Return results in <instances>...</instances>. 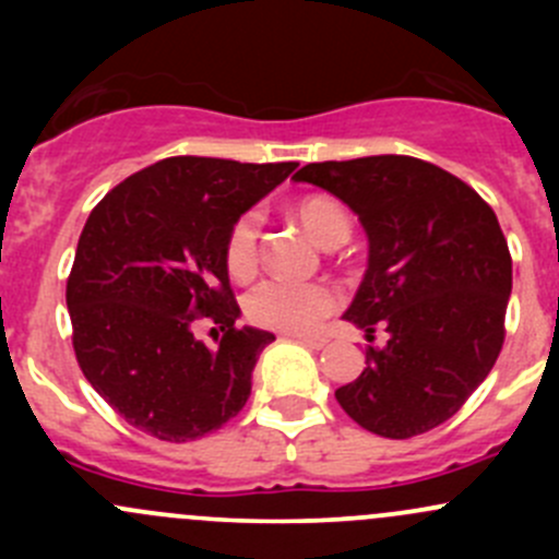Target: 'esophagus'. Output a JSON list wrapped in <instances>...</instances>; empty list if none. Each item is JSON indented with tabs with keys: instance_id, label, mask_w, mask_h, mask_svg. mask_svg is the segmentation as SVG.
<instances>
[{
	"instance_id": "esophagus-1",
	"label": "esophagus",
	"mask_w": 559,
	"mask_h": 559,
	"mask_svg": "<svg viewBox=\"0 0 559 559\" xmlns=\"http://www.w3.org/2000/svg\"><path fill=\"white\" fill-rule=\"evenodd\" d=\"M297 343H302V346H308V348H316V352H319V348H324L326 346V341L324 337H295Z\"/></svg>"
}]
</instances>
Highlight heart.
I'll return each instance as SVG.
<instances>
[{
    "label": "heart",
    "mask_w": 559,
    "mask_h": 559,
    "mask_svg": "<svg viewBox=\"0 0 559 559\" xmlns=\"http://www.w3.org/2000/svg\"><path fill=\"white\" fill-rule=\"evenodd\" d=\"M295 218L300 227L324 248L341 246L352 235V218L346 207L332 197L311 194L295 205ZM259 251V216L243 213L229 227L224 259L235 278H248L257 267ZM337 308V295L326 284H297V281L267 278L253 286L246 297L248 319L281 332H313Z\"/></svg>",
    "instance_id": "obj_1"
}]
</instances>
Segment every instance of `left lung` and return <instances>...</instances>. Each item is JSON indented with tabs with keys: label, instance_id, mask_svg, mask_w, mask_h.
Segmentation results:
<instances>
[{
	"label": "left lung",
	"instance_id": "8db88e82",
	"mask_svg": "<svg viewBox=\"0 0 559 559\" xmlns=\"http://www.w3.org/2000/svg\"><path fill=\"white\" fill-rule=\"evenodd\" d=\"M346 202L368 235V270L343 319L386 330L357 381L335 392L365 430L414 438L452 419L503 348L511 253L492 207L414 156L316 162L295 173Z\"/></svg>",
	"mask_w": 559,
	"mask_h": 559
}]
</instances>
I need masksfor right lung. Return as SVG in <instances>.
<instances>
[{
	"instance_id": "1",
	"label": "right lung",
	"mask_w": 559,
	"mask_h": 559,
	"mask_svg": "<svg viewBox=\"0 0 559 559\" xmlns=\"http://www.w3.org/2000/svg\"><path fill=\"white\" fill-rule=\"evenodd\" d=\"M295 167L170 156L92 211L67 281L72 346L88 384L132 427L183 443L246 405L253 365L275 335L235 326L224 246L235 218ZM200 314L223 324L218 349L193 337Z\"/></svg>"
}]
</instances>
